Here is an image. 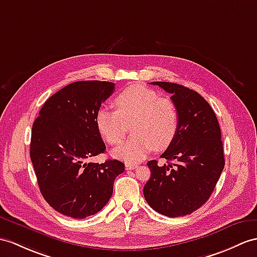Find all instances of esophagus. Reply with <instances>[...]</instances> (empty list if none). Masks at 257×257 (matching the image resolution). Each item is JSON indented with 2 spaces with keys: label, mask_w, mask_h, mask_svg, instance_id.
Here are the masks:
<instances>
[{
  "label": "esophagus",
  "mask_w": 257,
  "mask_h": 257,
  "mask_svg": "<svg viewBox=\"0 0 257 257\" xmlns=\"http://www.w3.org/2000/svg\"><path fill=\"white\" fill-rule=\"evenodd\" d=\"M139 166L137 165H135V164H125V169H126V170H133V169H135V168H137Z\"/></svg>",
  "instance_id": "esophagus-1"
}]
</instances>
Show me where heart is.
Segmentation results:
<instances>
[{
    "mask_svg": "<svg viewBox=\"0 0 257 257\" xmlns=\"http://www.w3.org/2000/svg\"><path fill=\"white\" fill-rule=\"evenodd\" d=\"M116 110L101 108L96 115L99 133L110 145H117L126 134L133 136L113 150L116 158L141 161L153 149L170 145L177 134L179 113L170 99L160 98L155 90L135 85L124 89L114 99Z\"/></svg>",
    "mask_w": 257,
    "mask_h": 257,
    "instance_id": "obj_1",
    "label": "heart"
}]
</instances>
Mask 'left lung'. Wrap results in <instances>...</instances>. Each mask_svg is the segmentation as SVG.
<instances>
[{
	"label": "left lung",
	"instance_id": "obj_1",
	"mask_svg": "<svg viewBox=\"0 0 257 257\" xmlns=\"http://www.w3.org/2000/svg\"><path fill=\"white\" fill-rule=\"evenodd\" d=\"M171 93L179 113L173 141L157 160L148 161L150 176L144 196L154 210L168 217L192 214L210 197L224 167L221 131L209 103L182 85L153 81Z\"/></svg>",
	"mask_w": 257,
	"mask_h": 257
}]
</instances>
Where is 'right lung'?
I'll return each instance as SVG.
<instances>
[{
	"mask_svg": "<svg viewBox=\"0 0 257 257\" xmlns=\"http://www.w3.org/2000/svg\"><path fill=\"white\" fill-rule=\"evenodd\" d=\"M113 91L110 81H75L50 97L34 122L30 159L43 198L60 214L75 219L97 214L124 171L115 159L88 161L105 150L96 115Z\"/></svg>",
	"mask_w": 257,
	"mask_h": 257,
	"instance_id": "right-lung-1",
	"label": "right lung"
}]
</instances>
